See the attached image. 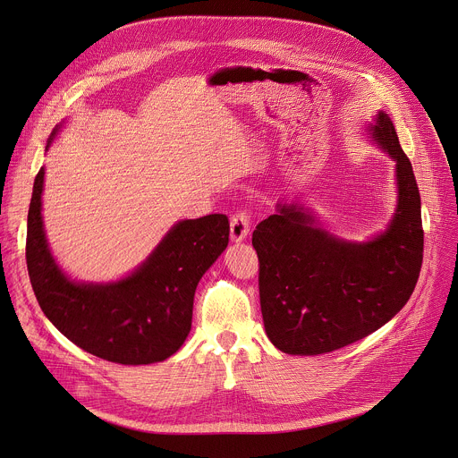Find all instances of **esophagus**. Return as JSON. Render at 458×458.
I'll use <instances>...</instances> for the list:
<instances>
[{"label":"esophagus","instance_id":"esophagus-1","mask_svg":"<svg viewBox=\"0 0 458 458\" xmlns=\"http://www.w3.org/2000/svg\"><path fill=\"white\" fill-rule=\"evenodd\" d=\"M250 226H251V221H250V216L246 212L235 214L230 221V237H232V241L233 242H242L250 233Z\"/></svg>","mask_w":458,"mask_h":458}]
</instances>
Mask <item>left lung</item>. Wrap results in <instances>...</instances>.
<instances>
[{"mask_svg": "<svg viewBox=\"0 0 458 458\" xmlns=\"http://www.w3.org/2000/svg\"><path fill=\"white\" fill-rule=\"evenodd\" d=\"M364 130L394 160L396 207L382 232L343 239L310 207L284 199L253 232L264 328L284 353L323 355L368 337L405 307L418 284L423 225L412 164L389 114L378 110Z\"/></svg>", "mask_w": 458, "mask_h": 458, "instance_id": "left-lung-1", "label": "left lung"}]
</instances>
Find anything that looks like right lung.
<instances>
[{"label":"right lung","mask_w":458,"mask_h":458,"mask_svg":"<svg viewBox=\"0 0 458 458\" xmlns=\"http://www.w3.org/2000/svg\"><path fill=\"white\" fill-rule=\"evenodd\" d=\"M60 128L51 133L46 151ZM44 174L40 167L33 182L26 232L28 275L42 312L62 335L94 357L124 366L164 362L191 332L196 287L228 246V217L182 219L128 275L112 282H80L51 253L42 219Z\"/></svg>","instance_id":"right-lung-1"}]
</instances>
